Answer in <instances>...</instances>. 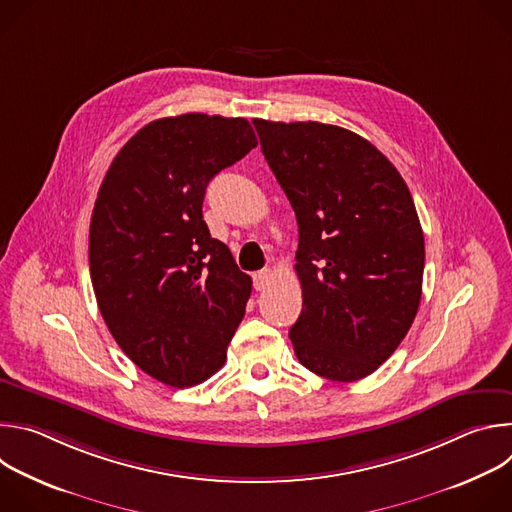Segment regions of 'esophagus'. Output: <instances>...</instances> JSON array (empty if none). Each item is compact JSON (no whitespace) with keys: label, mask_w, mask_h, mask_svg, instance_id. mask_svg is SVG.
<instances>
[{"label":"esophagus","mask_w":512,"mask_h":512,"mask_svg":"<svg viewBox=\"0 0 512 512\" xmlns=\"http://www.w3.org/2000/svg\"><path fill=\"white\" fill-rule=\"evenodd\" d=\"M269 281H271V271L269 269H263V271H257L255 275H253V287L257 289V291H261V289H265L267 285H269Z\"/></svg>","instance_id":"1"}]
</instances>
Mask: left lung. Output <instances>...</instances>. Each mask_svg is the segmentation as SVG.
<instances>
[{
	"label": "left lung",
	"mask_w": 512,
	"mask_h": 512,
	"mask_svg": "<svg viewBox=\"0 0 512 512\" xmlns=\"http://www.w3.org/2000/svg\"><path fill=\"white\" fill-rule=\"evenodd\" d=\"M298 218V360L340 383L369 377L409 332L425 263L423 231L397 168L364 137L318 121H253Z\"/></svg>",
	"instance_id": "obj_1"
}]
</instances>
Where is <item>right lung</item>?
<instances>
[{"label": "right lung", "mask_w": 512, "mask_h": 512, "mask_svg": "<svg viewBox=\"0 0 512 512\" xmlns=\"http://www.w3.org/2000/svg\"><path fill=\"white\" fill-rule=\"evenodd\" d=\"M257 145L243 117L186 113L141 127L111 162L91 216L101 316L137 367L192 387L223 367L251 277L202 221L208 182Z\"/></svg>", "instance_id": "right-lung-1"}]
</instances>
